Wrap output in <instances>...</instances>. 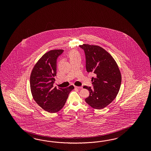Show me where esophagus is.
Here are the masks:
<instances>
[{
  "label": "esophagus",
  "instance_id": "obj_1",
  "mask_svg": "<svg viewBox=\"0 0 151 151\" xmlns=\"http://www.w3.org/2000/svg\"><path fill=\"white\" fill-rule=\"evenodd\" d=\"M75 88L76 89H78V90H80V89L82 88V87H78V86H75Z\"/></svg>",
  "mask_w": 151,
  "mask_h": 151
}]
</instances>
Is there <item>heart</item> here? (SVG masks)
<instances>
[{"instance_id": "heart-1", "label": "heart", "mask_w": 151, "mask_h": 151, "mask_svg": "<svg viewBox=\"0 0 151 151\" xmlns=\"http://www.w3.org/2000/svg\"><path fill=\"white\" fill-rule=\"evenodd\" d=\"M78 56H79V55L76 51H72L69 54V57H70V59L74 58H76V57H78Z\"/></svg>"}]
</instances>
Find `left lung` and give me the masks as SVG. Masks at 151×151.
I'll return each instance as SVG.
<instances>
[{"label":"left lung","instance_id":"1","mask_svg":"<svg viewBox=\"0 0 151 151\" xmlns=\"http://www.w3.org/2000/svg\"><path fill=\"white\" fill-rule=\"evenodd\" d=\"M85 51L86 68L96 76L91 79L93 88L84 86L90 92L85 99L92 108L100 110L109 105L117 95L121 83V74L113 57L97 45H80Z\"/></svg>","mask_w":151,"mask_h":151}]
</instances>
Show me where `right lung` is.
I'll return each mask as SVG.
<instances>
[{
	"mask_svg": "<svg viewBox=\"0 0 151 151\" xmlns=\"http://www.w3.org/2000/svg\"><path fill=\"white\" fill-rule=\"evenodd\" d=\"M64 51L52 50L42 55L34 65L30 85L32 97L43 110L50 113L59 111L65 105L73 85L67 88L54 87L56 76V60Z\"/></svg>",
	"mask_w": 151,
	"mask_h": 151,
	"instance_id": "add662e5",
	"label": "right lung"
}]
</instances>
